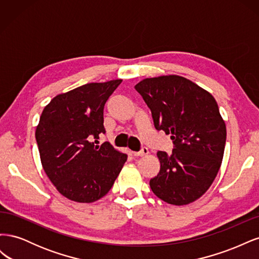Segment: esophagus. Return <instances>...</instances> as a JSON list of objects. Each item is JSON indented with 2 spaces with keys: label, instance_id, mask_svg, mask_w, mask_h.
<instances>
[{
  "label": "esophagus",
  "instance_id": "1",
  "mask_svg": "<svg viewBox=\"0 0 259 259\" xmlns=\"http://www.w3.org/2000/svg\"><path fill=\"white\" fill-rule=\"evenodd\" d=\"M148 153H149V150H148L147 147L142 148V150H140V151H134V152H133V154H134L135 156H144V155H146Z\"/></svg>",
  "mask_w": 259,
  "mask_h": 259
}]
</instances>
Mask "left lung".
I'll use <instances>...</instances> for the list:
<instances>
[{"instance_id":"obj_1","label":"left lung","mask_w":259,"mask_h":259,"mask_svg":"<svg viewBox=\"0 0 259 259\" xmlns=\"http://www.w3.org/2000/svg\"><path fill=\"white\" fill-rule=\"evenodd\" d=\"M154 126L170 134L171 154L158 151L161 168L150 188L168 204L186 205L204 194L222 165L226 125L215 98L186 77L162 75L135 85Z\"/></svg>"}]
</instances>
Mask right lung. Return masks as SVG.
Here are the masks:
<instances>
[{
    "instance_id": "add662e5",
    "label": "right lung",
    "mask_w": 259,
    "mask_h": 259,
    "mask_svg": "<svg viewBox=\"0 0 259 259\" xmlns=\"http://www.w3.org/2000/svg\"><path fill=\"white\" fill-rule=\"evenodd\" d=\"M121 82L82 85L54 97L42 112L35 131L42 166L69 200L91 203L103 198L127 160L110 143L95 145L106 133L105 104Z\"/></svg>"
}]
</instances>
